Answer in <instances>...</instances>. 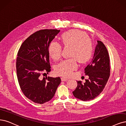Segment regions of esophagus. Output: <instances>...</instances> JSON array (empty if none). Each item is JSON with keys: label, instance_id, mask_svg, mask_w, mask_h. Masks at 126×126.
Segmentation results:
<instances>
[{"label": "esophagus", "instance_id": "esophagus-1", "mask_svg": "<svg viewBox=\"0 0 126 126\" xmlns=\"http://www.w3.org/2000/svg\"><path fill=\"white\" fill-rule=\"evenodd\" d=\"M68 78H66V77H62L61 78V80L63 81H67L68 80Z\"/></svg>", "mask_w": 126, "mask_h": 126}]
</instances>
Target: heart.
<instances>
[{
  "label": "heart",
  "instance_id": "1",
  "mask_svg": "<svg viewBox=\"0 0 126 126\" xmlns=\"http://www.w3.org/2000/svg\"><path fill=\"white\" fill-rule=\"evenodd\" d=\"M61 39L65 46L72 47L71 57L74 58L62 61L56 67L55 71L61 76H69L78 67L76 59L80 63H85L90 59L93 45L85 32L77 30L64 32L61 36ZM62 49L58 42L51 41L48 48L50 57L54 60H58L61 56Z\"/></svg>",
  "mask_w": 126,
  "mask_h": 126
}]
</instances>
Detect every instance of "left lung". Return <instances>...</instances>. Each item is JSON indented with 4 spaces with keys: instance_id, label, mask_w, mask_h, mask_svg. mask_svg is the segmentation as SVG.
Here are the masks:
<instances>
[{
    "instance_id": "obj_1",
    "label": "left lung",
    "mask_w": 126,
    "mask_h": 126,
    "mask_svg": "<svg viewBox=\"0 0 126 126\" xmlns=\"http://www.w3.org/2000/svg\"><path fill=\"white\" fill-rule=\"evenodd\" d=\"M92 61L85 68L88 79L82 83L77 81L73 92L74 96L83 101L94 99L103 90L110 75V57L108 50L102 41L97 40Z\"/></svg>"
}]
</instances>
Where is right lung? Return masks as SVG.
Listing matches in <instances>:
<instances>
[{
    "label": "right lung",
    "mask_w": 126,
    "mask_h": 126,
    "mask_svg": "<svg viewBox=\"0 0 126 126\" xmlns=\"http://www.w3.org/2000/svg\"><path fill=\"white\" fill-rule=\"evenodd\" d=\"M42 30L30 36L17 53L16 74L20 88L26 97L36 103L44 104L52 99L61 78L42 77L51 71L49 46L60 32Z\"/></svg>",
    "instance_id": "1"
}]
</instances>
